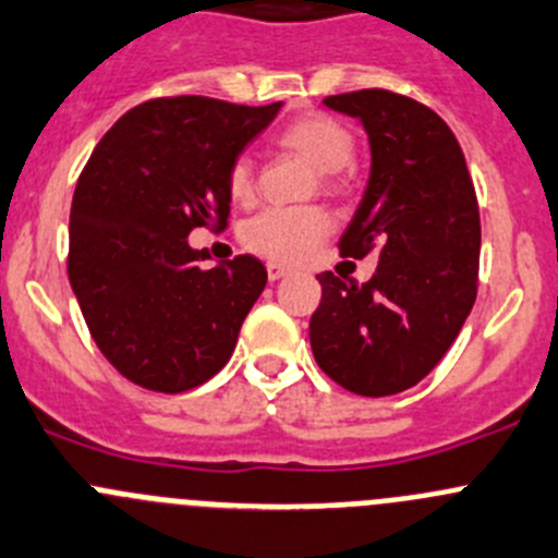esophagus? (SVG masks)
<instances>
[{
    "instance_id": "34e87169",
    "label": "esophagus",
    "mask_w": 558,
    "mask_h": 558,
    "mask_svg": "<svg viewBox=\"0 0 558 558\" xmlns=\"http://www.w3.org/2000/svg\"><path fill=\"white\" fill-rule=\"evenodd\" d=\"M286 275H289V269L280 267V264H267V278H269V283H275V280L286 278Z\"/></svg>"
}]
</instances>
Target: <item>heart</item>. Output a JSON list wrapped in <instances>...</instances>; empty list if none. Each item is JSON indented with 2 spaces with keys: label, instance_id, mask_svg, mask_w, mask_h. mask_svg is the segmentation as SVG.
Segmentation results:
<instances>
[{
  "label": "heart",
  "instance_id": "heart-1",
  "mask_svg": "<svg viewBox=\"0 0 558 558\" xmlns=\"http://www.w3.org/2000/svg\"><path fill=\"white\" fill-rule=\"evenodd\" d=\"M278 147L322 171V182L327 187H338V171L345 169L356 153L354 133L329 113H302L291 119L278 133ZM253 185L256 182L251 160L240 158L229 171V191L234 202H251ZM327 229L329 218L318 207L264 209L247 220L242 242L272 262H296L327 234Z\"/></svg>",
  "mask_w": 558,
  "mask_h": 558
}]
</instances>
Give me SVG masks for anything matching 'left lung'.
Segmentation results:
<instances>
[{
    "label": "left lung",
    "instance_id": "obj_1",
    "mask_svg": "<svg viewBox=\"0 0 558 558\" xmlns=\"http://www.w3.org/2000/svg\"><path fill=\"white\" fill-rule=\"evenodd\" d=\"M371 144L365 193L340 236L343 256L376 253L367 283L316 275L318 367L349 392L384 398L423 381L477 300L480 209L461 144L439 113L387 89L332 95Z\"/></svg>",
    "mask_w": 558,
    "mask_h": 558
}]
</instances>
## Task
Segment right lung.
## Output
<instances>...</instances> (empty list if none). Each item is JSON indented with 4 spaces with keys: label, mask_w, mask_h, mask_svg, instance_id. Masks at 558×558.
Returning <instances> with one entry per match:
<instances>
[{
    "label": "right lung",
    "mask_w": 558,
    "mask_h": 558,
    "mask_svg": "<svg viewBox=\"0 0 558 558\" xmlns=\"http://www.w3.org/2000/svg\"><path fill=\"white\" fill-rule=\"evenodd\" d=\"M283 102L158 97L100 138L70 207L68 278L97 349L138 387L185 392L229 362L267 286L258 258L202 267L196 226H226L229 171Z\"/></svg>",
    "instance_id": "1"
}]
</instances>
